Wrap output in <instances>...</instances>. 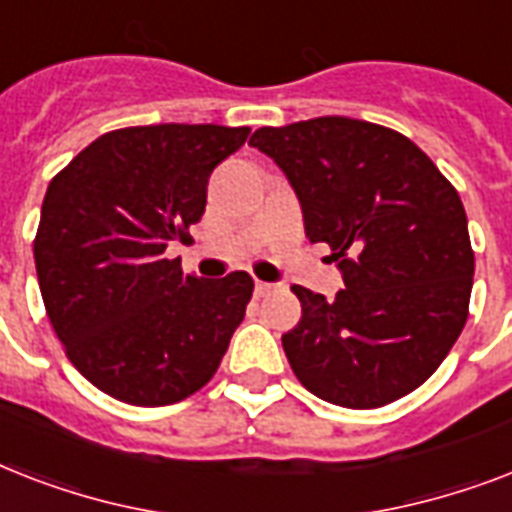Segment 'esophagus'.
<instances>
[{
  "mask_svg": "<svg viewBox=\"0 0 512 512\" xmlns=\"http://www.w3.org/2000/svg\"><path fill=\"white\" fill-rule=\"evenodd\" d=\"M273 289V284H268V281H255V295H268V292H271Z\"/></svg>",
  "mask_w": 512,
  "mask_h": 512,
  "instance_id": "esophagus-1",
  "label": "esophagus"
}]
</instances>
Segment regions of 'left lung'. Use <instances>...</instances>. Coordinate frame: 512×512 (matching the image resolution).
Here are the masks:
<instances>
[{
    "label": "left lung",
    "mask_w": 512,
    "mask_h": 512,
    "mask_svg": "<svg viewBox=\"0 0 512 512\" xmlns=\"http://www.w3.org/2000/svg\"><path fill=\"white\" fill-rule=\"evenodd\" d=\"M249 146L289 177L345 281L335 300L292 287L303 316L281 345L297 380L348 409L420 388L468 321L476 257L457 188L406 135L350 116L260 127Z\"/></svg>",
    "instance_id": "obj_1"
}]
</instances>
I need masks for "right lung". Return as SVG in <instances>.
<instances>
[{"label":"right lung","mask_w":512,"mask_h":512,"mask_svg":"<svg viewBox=\"0 0 512 512\" xmlns=\"http://www.w3.org/2000/svg\"><path fill=\"white\" fill-rule=\"evenodd\" d=\"M249 127L148 124L100 135L52 177L36 228L44 308L68 361L132 406L204 388L255 289L233 271L207 281L164 257L207 207L217 164Z\"/></svg>","instance_id":"1"}]
</instances>
